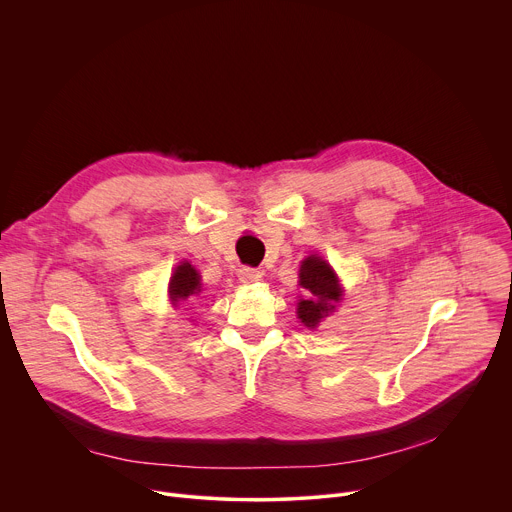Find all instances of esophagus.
<instances>
[{"label":"esophagus","instance_id":"esophagus-1","mask_svg":"<svg viewBox=\"0 0 512 512\" xmlns=\"http://www.w3.org/2000/svg\"><path fill=\"white\" fill-rule=\"evenodd\" d=\"M239 279L243 283H255L261 279V271L259 269H253V267H241L239 269Z\"/></svg>","mask_w":512,"mask_h":512}]
</instances>
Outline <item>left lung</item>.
Wrapping results in <instances>:
<instances>
[{"instance_id":"1","label":"left lung","mask_w":512,"mask_h":512,"mask_svg":"<svg viewBox=\"0 0 512 512\" xmlns=\"http://www.w3.org/2000/svg\"><path fill=\"white\" fill-rule=\"evenodd\" d=\"M300 285L304 287V300L298 304V316L308 328H316L340 300L338 277L324 259L312 255L302 261Z\"/></svg>"}]
</instances>
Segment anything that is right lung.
Wrapping results in <instances>:
<instances>
[{
	"instance_id": "obj_1",
	"label": "right lung",
	"mask_w": 512,
	"mask_h": 512,
	"mask_svg": "<svg viewBox=\"0 0 512 512\" xmlns=\"http://www.w3.org/2000/svg\"><path fill=\"white\" fill-rule=\"evenodd\" d=\"M200 294V275L190 263H182L176 267L170 279V298L174 304L194 298Z\"/></svg>"
}]
</instances>
